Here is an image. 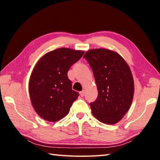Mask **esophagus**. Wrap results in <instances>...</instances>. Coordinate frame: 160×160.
<instances>
[{
    "label": "esophagus",
    "mask_w": 160,
    "mask_h": 160,
    "mask_svg": "<svg viewBox=\"0 0 160 160\" xmlns=\"http://www.w3.org/2000/svg\"><path fill=\"white\" fill-rule=\"evenodd\" d=\"M80 94L81 97H84V95H85V90H82V91L80 92Z\"/></svg>",
    "instance_id": "obj_1"
}]
</instances>
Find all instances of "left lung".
Returning a JSON list of instances; mask_svg holds the SVG:
<instances>
[{
  "label": "left lung",
  "mask_w": 160,
  "mask_h": 160,
  "mask_svg": "<svg viewBox=\"0 0 160 160\" xmlns=\"http://www.w3.org/2000/svg\"><path fill=\"white\" fill-rule=\"evenodd\" d=\"M92 69L98 96L90 104L100 122L115 124L131 108L134 81L128 63L121 55L107 48L88 50L83 56Z\"/></svg>",
  "instance_id": "8db88e82"
}]
</instances>
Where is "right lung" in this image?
I'll return each instance as SVG.
<instances>
[{
	"label": "right lung",
	"mask_w": 160,
	"mask_h": 160,
	"mask_svg": "<svg viewBox=\"0 0 160 160\" xmlns=\"http://www.w3.org/2000/svg\"><path fill=\"white\" fill-rule=\"evenodd\" d=\"M84 53L59 48L44 54L35 65L29 81V93L32 107L43 119L56 122L68 113L79 94L72 90L68 71Z\"/></svg>",
	"instance_id": "right-lung-1"
}]
</instances>
